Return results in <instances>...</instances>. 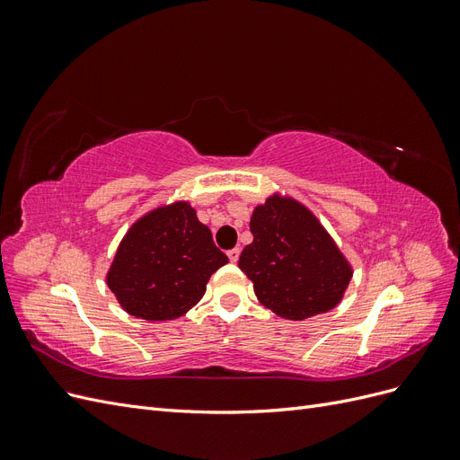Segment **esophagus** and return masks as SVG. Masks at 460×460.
<instances>
[{
	"mask_svg": "<svg viewBox=\"0 0 460 460\" xmlns=\"http://www.w3.org/2000/svg\"><path fill=\"white\" fill-rule=\"evenodd\" d=\"M228 259H230V262H238V259H240V247L230 249V252H228Z\"/></svg>",
	"mask_w": 460,
	"mask_h": 460,
	"instance_id": "1",
	"label": "esophagus"
}]
</instances>
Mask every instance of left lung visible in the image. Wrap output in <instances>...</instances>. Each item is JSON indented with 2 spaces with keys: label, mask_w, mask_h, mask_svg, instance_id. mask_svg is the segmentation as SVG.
<instances>
[{
  "label": "left lung",
  "mask_w": 460,
  "mask_h": 460,
  "mask_svg": "<svg viewBox=\"0 0 460 460\" xmlns=\"http://www.w3.org/2000/svg\"><path fill=\"white\" fill-rule=\"evenodd\" d=\"M253 242L240 269L261 305L288 320L332 311L343 299L353 267L309 207L274 191L253 208Z\"/></svg>",
  "instance_id": "left-lung-1"
}]
</instances>
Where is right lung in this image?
<instances>
[{"instance_id": "add662e5", "label": "right lung", "mask_w": 460, "mask_h": 460, "mask_svg": "<svg viewBox=\"0 0 460 460\" xmlns=\"http://www.w3.org/2000/svg\"><path fill=\"white\" fill-rule=\"evenodd\" d=\"M228 257L213 242L190 201L151 208L120 240L107 286L120 307L144 320H174L201 301L213 272Z\"/></svg>"}]
</instances>
